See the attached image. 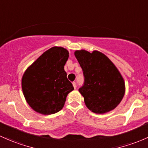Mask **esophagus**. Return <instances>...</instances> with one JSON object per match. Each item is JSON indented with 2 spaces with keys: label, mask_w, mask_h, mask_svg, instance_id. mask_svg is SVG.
<instances>
[{
  "label": "esophagus",
  "mask_w": 148,
  "mask_h": 148,
  "mask_svg": "<svg viewBox=\"0 0 148 148\" xmlns=\"http://www.w3.org/2000/svg\"><path fill=\"white\" fill-rule=\"evenodd\" d=\"M73 87H74V88H76V83L75 82H73Z\"/></svg>",
  "instance_id": "obj_1"
}]
</instances>
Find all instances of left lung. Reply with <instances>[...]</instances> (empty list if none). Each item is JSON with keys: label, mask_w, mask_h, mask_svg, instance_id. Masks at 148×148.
I'll return each instance as SVG.
<instances>
[{"label": "left lung", "mask_w": 148, "mask_h": 148, "mask_svg": "<svg viewBox=\"0 0 148 148\" xmlns=\"http://www.w3.org/2000/svg\"><path fill=\"white\" fill-rule=\"evenodd\" d=\"M83 69L84 85L79 89L86 107L94 113L104 114L115 109L124 97V79L113 63L101 52L75 51Z\"/></svg>", "instance_id": "1"}]
</instances>
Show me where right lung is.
I'll return each mask as SVG.
<instances>
[{
    "mask_svg": "<svg viewBox=\"0 0 148 148\" xmlns=\"http://www.w3.org/2000/svg\"><path fill=\"white\" fill-rule=\"evenodd\" d=\"M68 57L65 48L53 47L44 52L23 75V95L36 112L45 115L59 112L68 94L74 90L64 70Z\"/></svg>",
    "mask_w": 148,
    "mask_h": 148,
    "instance_id": "right-lung-1",
    "label": "right lung"
}]
</instances>
